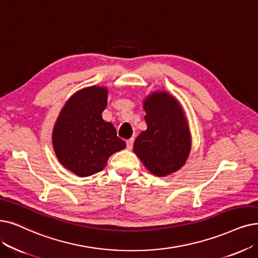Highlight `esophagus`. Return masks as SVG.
<instances>
[{
  "label": "esophagus",
  "mask_w": 258,
  "mask_h": 258,
  "mask_svg": "<svg viewBox=\"0 0 258 258\" xmlns=\"http://www.w3.org/2000/svg\"><path fill=\"white\" fill-rule=\"evenodd\" d=\"M133 143H135V139H129L127 142H126V144H127V149H132V147H133Z\"/></svg>",
  "instance_id": "obj_1"
}]
</instances>
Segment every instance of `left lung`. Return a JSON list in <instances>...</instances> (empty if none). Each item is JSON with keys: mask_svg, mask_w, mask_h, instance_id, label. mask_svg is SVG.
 <instances>
[{"mask_svg": "<svg viewBox=\"0 0 258 258\" xmlns=\"http://www.w3.org/2000/svg\"><path fill=\"white\" fill-rule=\"evenodd\" d=\"M147 129L140 133L133 151L154 176L179 170L191 149V137L179 101L167 92H153L143 102Z\"/></svg>", "mask_w": 258, "mask_h": 258, "instance_id": "left-lung-1", "label": "left lung"}]
</instances>
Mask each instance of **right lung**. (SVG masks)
Returning a JSON list of instances; mask_svg holds the SVG:
<instances>
[{
	"label": "right lung",
	"mask_w": 258,
	"mask_h": 258,
	"mask_svg": "<svg viewBox=\"0 0 258 258\" xmlns=\"http://www.w3.org/2000/svg\"><path fill=\"white\" fill-rule=\"evenodd\" d=\"M107 100V88H85L70 97L56 120L51 137L55 153L78 177L101 171L110 156L126 147L114 126L102 119Z\"/></svg>",
	"instance_id": "add662e5"
}]
</instances>
